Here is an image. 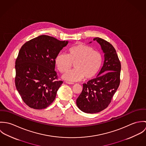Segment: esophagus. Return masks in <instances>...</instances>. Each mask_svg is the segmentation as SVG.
Returning <instances> with one entry per match:
<instances>
[{
  "label": "esophagus",
  "instance_id": "1",
  "mask_svg": "<svg viewBox=\"0 0 146 146\" xmlns=\"http://www.w3.org/2000/svg\"><path fill=\"white\" fill-rule=\"evenodd\" d=\"M66 83L67 84H72V85L74 84V83H72V82H66Z\"/></svg>",
  "mask_w": 146,
  "mask_h": 146
}]
</instances>
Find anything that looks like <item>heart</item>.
<instances>
[{
  "instance_id": "1",
  "label": "heart",
  "mask_w": 146,
  "mask_h": 146,
  "mask_svg": "<svg viewBox=\"0 0 146 146\" xmlns=\"http://www.w3.org/2000/svg\"><path fill=\"white\" fill-rule=\"evenodd\" d=\"M55 63L61 73L69 70L74 64L75 69L63 75V78L69 81H79L83 78L92 79L100 72L103 63L101 53L88 45L79 44L70 47L67 54L58 53Z\"/></svg>"
}]
</instances>
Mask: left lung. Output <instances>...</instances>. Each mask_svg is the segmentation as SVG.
<instances>
[{
	"label": "left lung",
	"instance_id": "left-lung-1",
	"mask_svg": "<svg viewBox=\"0 0 146 146\" xmlns=\"http://www.w3.org/2000/svg\"><path fill=\"white\" fill-rule=\"evenodd\" d=\"M104 53V66L98 75L83 84L82 93L76 100L78 108L83 112L95 113L110 104L120 83L121 63L111 44L100 38H95Z\"/></svg>",
	"mask_w": 146,
	"mask_h": 146
}]
</instances>
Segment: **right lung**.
<instances>
[{
    "instance_id": "right-lung-1",
    "label": "right lung",
    "mask_w": 146,
    "mask_h": 146,
    "mask_svg": "<svg viewBox=\"0 0 146 146\" xmlns=\"http://www.w3.org/2000/svg\"><path fill=\"white\" fill-rule=\"evenodd\" d=\"M68 42L42 35L26 42L16 60L15 85L30 108L44 109L56 98L63 83L55 71V58Z\"/></svg>"
}]
</instances>
